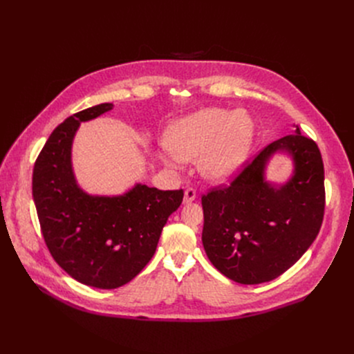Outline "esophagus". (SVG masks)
Here are the masks:
<instances>
[{
	"instance_id": "1",
	"label": "esophagus",
	"mask_w": 354,
	"mask_h": 354,
	"mask_svg": "<svg viewBox=\"0 0 354 354\" xmlns=\"http://www.w3.org/2000/svg\"><path fill=\"white\" fill-rule=\"evenodd\" d=\"M196 199V192L194 188H188L185 189V195H183V203H191Z\"/></svg>"
}]
</instances>
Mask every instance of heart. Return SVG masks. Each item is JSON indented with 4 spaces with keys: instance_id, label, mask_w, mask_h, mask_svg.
Masks as SVG:
<instances>
[{
    "instance_id": "obj_1",
    "label": "heart",
    "mask_w": 354,
    "mask_h": 354,
    "mask_svg": "<svg viewBox=\"0 0 354 354\" xmlns=\"http://www.w3.org/2000/svg\"><path fill=\"white\" fill-rule=\"evenodd\" d=\"M252 139L254 122L245 111L208 107L169 126L159 158L172 169L198 159L202 176L225 180L245 162Z\"/></svg>"
}]
</instances>
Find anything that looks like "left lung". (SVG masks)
I'll list each match as a JSON object with an SVG mask.
<instances>
[{"label": "left lung", "mask_w": 354, "mask_h": 354, "mask_svg": "<svg viewBox=\"0 0 354 354\" xmlns=\"http://www.w3.org/2000/svg\"><path fill=\"white\" fill-rule=\"evenodd\" d=\"M277 151L293 159L284 185L265 180ZM324 166L319 146L300 133L284 136L248 163L230 187L202 196V244L214 267L239 284H261L292 267L317 236L324 216Z\"/></svg>", "instance_id": "obj_1"}]
</instances>
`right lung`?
Masks as SVG:
<instances>
[{"mask_svg": "<svg viewBox=\"0 0 354 354\" xmlns=\"http://www.w3.org/2000/svg\"><path fill=\"white\" fill-rule=\"evenodd\" d=\"M113 104L102 103L67 118L53 130L32 171V198L46 245L70 277L111 290L129 283L153 257L167 218L183 191L136 183L119 196L86 194L73 174L71 145L82 122Z\"/></svg>", "mask_w": 354, "mask_h": 354, "instance_id": "add662e5", "label": "right lung"}]
</instances>
